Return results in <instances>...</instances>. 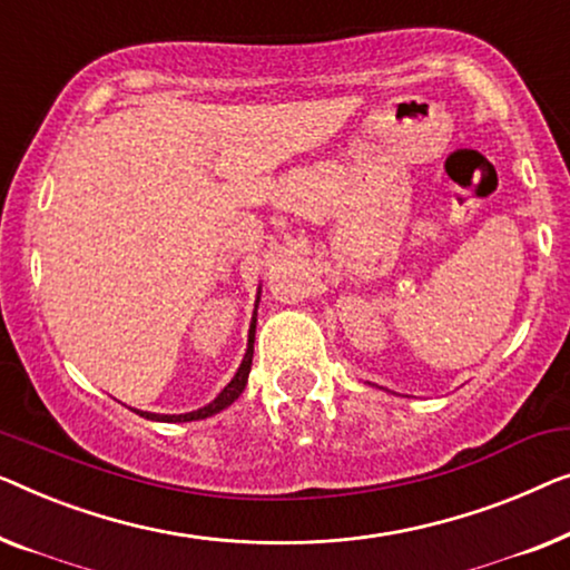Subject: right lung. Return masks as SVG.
Wrapping results in <instances>:
<instances>
[{"instance_id":"right-lung-1","label":"right lung","mask_w":570,"mask_h":570,"mask_svg":"<svg viewBox=\"0 0 570 570\" xmlns=\"http://www.w3.org/2000/svg\"><path fill=\"white\" fill-rule=\"evenodd\" d=\"M258 302H261V292H258V299H255V312H253V320H250V333H247V351H245V358L243 364H239L237 374L232 376V382L224 387L219 395H216L212 403L198 407V411H190V413H180V415H157V413H147V411H136L141 415V419H149V421H167V423H183V421H202L208 419V415L224 411V407H229L235 400L243 395L245 384H247V374H250V364H253V343H255V320H258Z\"/></svg>"}]
</instances>
